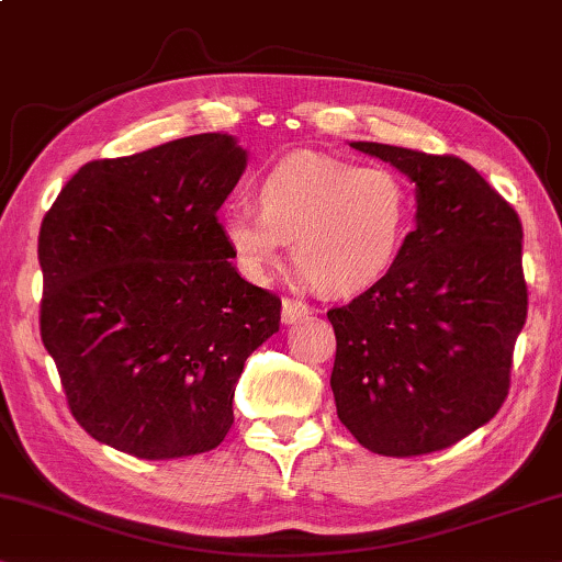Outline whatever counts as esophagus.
Here are the masks:
<instances>
[{
  "label": "esophagus",
  "instance_id": "obj_1",
  "mask_svg": "<svg viewBox=\"0 0 562 562\" xmlns=\"http://www.w3.org/2000/svg\"><path fill=\"white\" fill-rule=\"evenodd\" d=\"M311 316V305H305L303 301H295V297H285L282 301V324H301Z\"/></svg>",
  "mask_w": 562,
  "mask_h": 562
}]
</instances>
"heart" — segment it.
Masks as SVG:
<instances>
[{
    "instance_id": "obj_1",
    "label": "heart",
    "mask_w": 562,
    "mask_h": 562,
    "mask_svg": "<svg viewBox=\"0 0 562 562\" xmlns=\"http://www.w3.org/2000/svg\"><path fill=\"white\" fill-rule=\"evenodd\" d=\"M257 213L231 207L221 234L251 280L265 282L293 241V261L326 295H355L383 280L406 246L414 200L403 177L324 154H295L257 182Z\"/></svg>"
}]
</instances>
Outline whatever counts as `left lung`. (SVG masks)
Masks as SVG:
<instances>
[{
  "mask_svg": "<svg viewBox=\"0 0 562 562\" xmlns=\"http://www.w3.org/2000/svg\"><path fill=\"white\" fill-rule=\"evenodd\" d=\"M416 184V228L383 280L328 311L339 422L385 458L445 450L508 395L527 321L521 221L458 156L355 140Z\"/></svg>",
  "mask_w": 562,
  "mask_h": 562,
  "instance_id": "obj_1",
  "label": "left lung"
}]
</instances>
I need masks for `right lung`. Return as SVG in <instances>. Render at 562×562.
I'll return each mask as SVG.
<instances>
[{"mask_svg": "<svg viewBox=\"0 0 562 562\" xmlns=\"http://www.w3.org/2000/svg\"><path fill=\"white\" fill-rule=\"evenodd\" d=\"M246 169L226 133L89 161L37 238L41 339L97 442L140 460L213 450L246 357L280 331V297L231 265L221 205Z\"/></svg>", "mask_w": 562, "mask_h": 562, "instance_id": "obj_1", "label": "right lung"}]
</instances>
